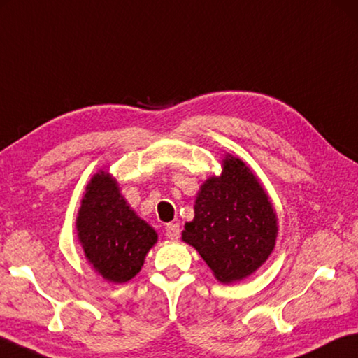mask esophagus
Listing matches in <instances>:
<instances>
[{"instance_id":"1","label":"esophagus","mask_w":358,"mask_h":358,"mask_svg":"<svg viewBox=\"0 0 358 358\" xmlns=\"http://www.w3.org/2000/svg\"><path fill=\"white\" fill-rule=\"evenodd\" d=\"M180 231H181L180 224H177V222H171V224L166 225V236L169 239H178Z\"/></svg>"}]
</instances>
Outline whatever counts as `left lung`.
Instances as JSON below:
<instances>
[{
  "label": "left lung",
  "mask_w": 358,
  "mask_h": 358,
  "mask_svg": "<svg viewBox=\"0 0 358 358\" xmlns=\"http://www.w3.org/2000/svg\"><path fill=\"white\" fill-rule=\"evenodd\" d=\"M220 177L201 185L183 241L196 247L219 282L243 280L275 245L277 216L268 194L241 159L227 157Z\"/></svg>",
  "instance_id": "left-lung-1"
}]
</instances>
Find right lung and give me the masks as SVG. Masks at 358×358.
<instances>
[{
  "instance_id": "1",
  "label": "right lung",
  "mask_w": 358,
  "mask_h": 358,
  "mask_svg": "<svg viewBox=\"0 0 358 358\" xmlns=\"http://www.w3.org/2000/svg\"><path fill=\"white\" fill-rule=\"evenodd\" d=\"M76 230L89 263L114 283L131 280L158 239L157 231L127 205L106 172L96 173L87 185Z\"/></svg>"
}]
</instances>
